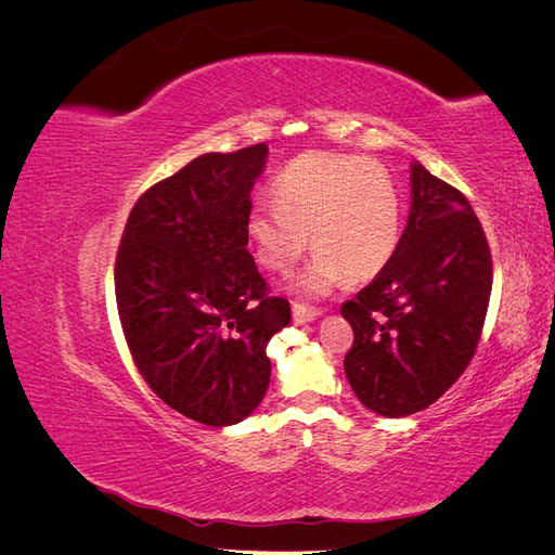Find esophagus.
I'll return each mask as SVG.
<instances>
[{
	"label": "esophagus",
	"mask_w": 555,
	"mask_h": 555,
	"mask_svg": "<svg viewBox=\"0 0 555 555\" xmlns=\"http://www.w3.org/2000/svg\"><path fill=\"white\" fill-rule=\"evenodd\" d=\"M292 314H294V322L296 324H308V322H314V319L319 317V310L308 308L304 304H294L292 306Z\"/></svg>",
	"instance_id": "34e87169"
}]
</instances>
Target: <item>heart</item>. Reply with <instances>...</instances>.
Masks as SVG:
<instances>
[{"mask_svg": "<svg viewBox=\"0 0 555 555\" xmlns=\"http://www.w3.org/2000/svg\"><path fill=\"white\" fill-rule=\"evenodd\" d=\"M275 206L247 212V236L261 266L289 273L310 245L317 251L298 287L326 294L347 278L373 280L400 238V196L377 162L357 155L306 153L273 184Z\"/></svg>", "mask_w": 555, "mask_h": 555, "instance_id": "1", "label": "heart"}]
</instances>
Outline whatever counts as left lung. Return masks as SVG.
I'll use <instances>...</instances> for the list:
<instances>
[{"instance_id":"left-lung-1","label":"left lung","mask_w":555,"mask_h":555,"mask_svg":"<svg viewBox=\"0 0 555 555\" xmlns=\"http://www.w3.org/2000/svg\"><path fill=\"white\" fill-rule=\"evenodd\" d=\"M491 287V249L469 201L414 162L393 257L340 308L354 331L345 375L363 405L389 418L433 405L475 357Z\"/></svg>"}]
</instances>
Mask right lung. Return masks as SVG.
Returning <instances> with one entry per match:
<instances>
[{
  "instance_id": "1",
  "label": "right lung",
  "mask_w": 555,
  "mask_h": 555,
  "mask_svg": "<svg viewBox=\"0 0 555 555\" xmlns=\"http://www.w3.org/2000/svg\"><path fill=\"white\" fill-rule=\"evenodd\" d=\"M266 143L208 153L131 208L115 259L131 359L166 405L206 426L243 422L271 382L268 340L289 324L247 251Z\"/></svg>"
}]
</instances>
